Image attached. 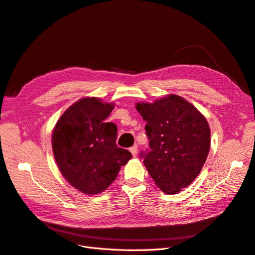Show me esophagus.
<instances>
[{
    "mask_svg": "<svg viewBox=\"0 0 255 255\" xmlns=\"http://www.w3.org/2000/svg\"><path fill=\"white\" fill-rule=\"evenodd\" d=\"M129 151H130V153H132V155H133L134 157L137 156V145H136V144L133 145L132 148H129Z\"/></svg>",
    "mask_w": 255,
    "mask_h": 255,
    "instance_id": "esophagus-1",
    "label": "esophagus"
}]
</instances>
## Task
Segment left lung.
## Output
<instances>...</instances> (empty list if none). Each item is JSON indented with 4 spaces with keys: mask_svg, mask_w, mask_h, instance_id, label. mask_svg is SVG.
Here are the masks:
<instances>
[{
    "mask_svg": "<svg viewBox=\"0 0 255 255\" xmlns=\"http://www.w3.org/2000/svg\"><path fill=\"white\" fill-rule=\"evenodd\" d=\"M146 122L150 150L141 153L156 186L174 195L201 172L211 145V128L204 116L184 98L168 95L153 103L138 102Z\"/></svg>",
    "mask_w": 255,
    "mask_h": 255,
    "instance_id": "1",
    "label": "left lung"
}]
</instances>
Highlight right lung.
<instances>
[{"label": "right lung", "mask_w": 255, "mask_h": 255, "mask_svg": "<svg viewBox=\"0 0 255 255\" xmlns=\"http://www.w3.org/2000/svg\"><path fill=\"white\" fill-rule=\"evenodd\" d=\"M114 103L86 97L60 116L52 132V149L65 180L86 195H98L116 180L132 154L116 144L117 127L106 122Z\"/></svg>", "instance_id": "add662e5"}]
</instances>
